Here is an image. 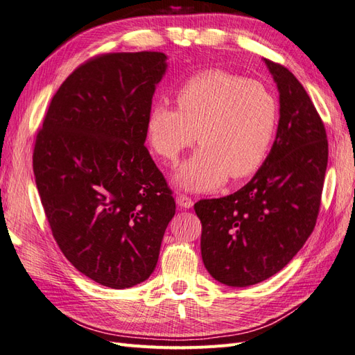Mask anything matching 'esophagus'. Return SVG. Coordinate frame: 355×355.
<instances>
[{"mask_svg":"<svg viewBox=\"0 0 355 355\" xmlns=\"http://www.w3.org/2000/svg\"><path fill=\"white\" fill-rule=\"evenodd\" d=\"M176 202H178V206L184 207V209H191L192 204H194V201L191 200V197L184 196V194H180V196L176 197Z\"/></svg>","mask_w":355,"mask_h":355,"instance_id":"obj_1","label":"esophagus"}]
</instances>
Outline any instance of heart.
I'll return each mask as SVG.
<instances>
[{"instance_id":"1","label":"heart","mask_w":355,"mask_h":355,"mask_svg":"<svg viewBox=\"0 0 355 355\" xmlns=\"http://www.w3.org/2000/svg\"><path fill=\"white\" fill-rule=\"evenodd\" d=\"M178 110L154 105L146 118L153 151L175 161L194 144L175 184L192 192L219 188L227 178L249 176L261 166L277 124V102L263 84L222 69L192 75L176 93Z\"/></svg>"}]
</instances>
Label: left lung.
Segmentation results:
<instances>
[{
  "label": "left lung",
  "instance_id": "8db88e82",
  "mask_svg": "<svg viewBox=\"0 0 355 355\" xmlns=\"http://www.w3.org/2000/svg\"><path fill=\"white\" fill-rule=\"evenodd\" d=\"M265 63L280 93L271 151L241 189L194 206L204 266L232 287L266 280L302 249L315 227L327 168L326 128L304 85L280 63Z\"/></svg>",
  "mask_w": 355,
  "mask_h": 355
}]
</instances>
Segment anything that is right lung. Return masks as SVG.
Here are the masks:
<instances>
[{"label": "right lung", "mask_w": 355, "mask_h": 355, "mask_svg": "<svg viewBox=\"0 0 355 355\" xmlns=\"http://www.w3.org/2000/svg\"><path fill=\"white\" fill-rule=\"evenodd\" d=\"M167 56L108 53L75 69L37 133L35 184L59 249L111 288L145 282L176 202L145 148Z\"/></svg>", "instance_id": "obj_1"}]
</instances>
